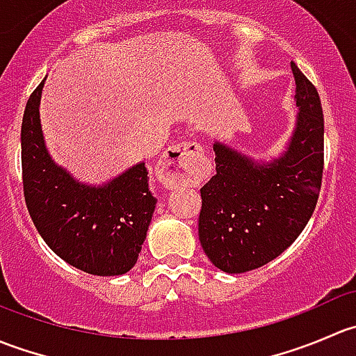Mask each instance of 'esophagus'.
Masks as SVG:
<instances>
[{"label":"esophagus","instance_id":"obj_1","mask_svg":"<svg viewBox=\"0 0 356 356\" xmlns=\"http://www.w3.org/2000/svg\"><path fill=\"white\" fill-rule=\"evenodd\" d=\"M201 153L203 149L195 141L174 145L163 153L160 167L167 174L170 184H182L191 177L193 172L198 170Z\"/></svg>","mask_w":356,"mask_h":356}]
</instances>
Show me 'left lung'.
I'll use <instances>...</instances> for the list:
<instances>
[{"label": "left lung", "mask_w": 356, "mask_h": 356, "mask_svg": "<svg viewBox=\"0 0 356 356\" xmlns=\"http://www.w3.org/2000/svg\"><path fill=\"white\" fill-rule=\"evenodd\" d=\"M296 129L288 152L270 163L215 143L217 174L201 188L198 236L211 264L227 274L277 258L300 236L317 204L324 170V115L315 86L291 62Z\"/></svg>", "instance_id": "8db88e82"}]
</instances>
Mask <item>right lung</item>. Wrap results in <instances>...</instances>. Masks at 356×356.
Here are the masks:
<instances>
[{
    "instance_id": "right-lung-1",
    "label": "right lung",
    "mask_w": 356,
    "mask_h": 356,
    "mask_svg": "<svg viewBox=\"0 0 356 356\" xmlns=\"http://www.w3.org/2000/svg\"><path fill=\"white\" fill-rule=\"evenodd\" d=\"M44 81L32 91L22 120L24 198L46 245L72 267L122 275L136 265L155 211L148 170L138 163L103 188H89L55 165L39 122Z\"/></svg>"
}]
</instances>
